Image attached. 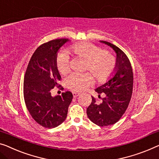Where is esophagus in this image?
<instances>
[{
  "label": "esophagus",
  "instance_id": "34e87169",
  "mask_svg": "<svg viewBox=\"0 0 159 159\" xmlns=\"http://www.w3.org/2000/svg\"><path fill=\"white\" fill-rule=\"evenodd\" d=\"M80 95V93H79V92H73V96L74 98H76V97H78Z\"/></svg>",
  "mask_w": 159,
  "mask_h": 159
}]
</instances>
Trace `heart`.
<instances>
[{
  "instance_id": "1",
  "label": "heart",
  "mask_w": 159,
  "mask_h": 159,
  "mask_svg": "<svg viewBox=\"0 0 159 159\" xmlns=\"http://www.w3.org/2000/svg\"><path fill=\"white\" fill-rule=\"evenodd\" d=\"M68 51L73 56L86 59V70H91L99 82H105L114 72L116 61L111 52L102 50L101 47L88 42L75 43ZM70 58L66 52H61L56 58V67L61 74H65L69 70ZM68 89L74 91H83L93 83L91 73H72L66 79Z\"/></svg>"
}]
</instances>
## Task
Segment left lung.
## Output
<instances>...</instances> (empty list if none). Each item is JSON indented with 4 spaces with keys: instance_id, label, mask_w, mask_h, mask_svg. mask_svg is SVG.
<instances>
[{
    "instance_id": "1",
    "label": "left lung",
    "mask_w": 159,
    "mask_h": 159,
    "mask_svg": "<svg viewBox=\"0 0 159 159\" xmlns=\"http://www.w3.org/2000/svg\"><path fill=\"white\" fill-rule=\"evenodd\" d=\"M100 42L109 46L116 52V66L113 78L95 90L99 98L101 94L105 96L102 103L98 104L92 96V102L86 113L95 124L107 126L116 124L126 111L132 96L134 75L131 63L124 52L109 42Z\"/></svg>"
}]
</instances>
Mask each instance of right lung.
Masks as SVG:
<instances>
[{
    "mask_svg": "<svg viewBox=\"0 0 159 159\" xmlns=\"http://www.w3.org/2000/svg\"><path fill=\"white\" fill-rule=\"evenodd\" d=\"M68 41L55 39L40 46L30 58L25 73V105L35 122L47 129L57 127L64 121L73 99L70 91L62 93L61 96H51L54 87L62 89L58 84L61 77L56 62L58 50Z\"/></svg>",
    "mask_w": 159,
    "mask_h": 159,
    "instance_id": "right-lung-1",
    "label": "right lung"
}]
</instances>
